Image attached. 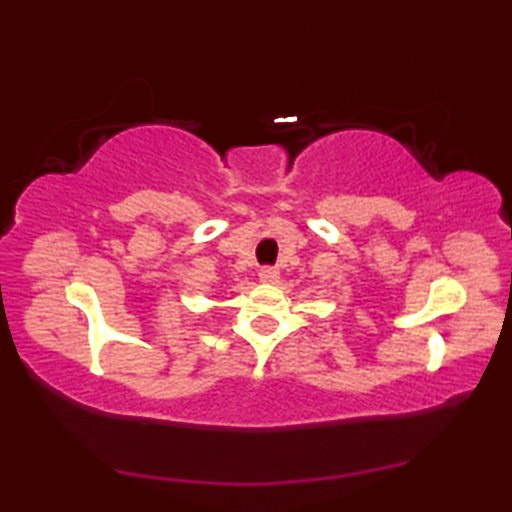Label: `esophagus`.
<instances>
[{
    "label": "esophagus",
    "instance_id": "1",
    "mask_svg": "<svg viewBox=\"0 0 512 512\" xmlns=\"http://www.w3.org/2000/svg\"><path fill=\"white\" fill-rule=\"evenodd\" d=\"M259 280H262V282H268V284H273V282L280 280V271H277V268H273V266H264V268H259Z\"/></svg>",
    "mask_w": 512,
    "mask_h": 512
}]
</instances>
